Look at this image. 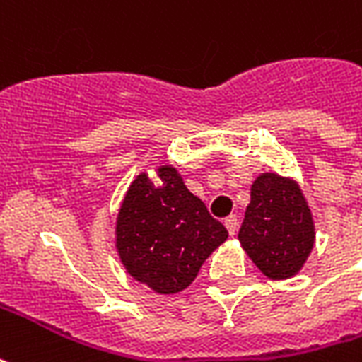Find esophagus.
Wrapping results in <instances>:
<instances>
[{
	"label": "esophagus",
	"mask_w": 362,
	"mask_h": 362,
	"mask_svg": "<svg viewBox=\"0 0 362 362\" xmlns=\"http://www.w3.org/2000/svg\"><path fill=\"white\" fill-rule=\"evenodd\" d=\"M224 226L228 228L230 235H234L235 232H238V216L235 215H230L226 221H224Z\"/></svg>",
	"instance_id": "34e87169"
}]
</instances>
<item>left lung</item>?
Returning <instances> with one entry per match:
<instances>
[{
    "label": "left lung",
    "mask_w": 362,
    "mask_h": 362,
    "mask_svg": "<svg viewBox=\"0 0 362 362\" xmlns=\"http://www.w3.org/2000/svg\"><path fill=\"white\" fill-rule=\"evenodd\" d=\"M249 259L264 276L297 274L315 245V222L299 184L280 174H261L238 234Z\"/></svg>",
    "instance_id": "1"
}]
</instances>
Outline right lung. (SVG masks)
Segmentation results:
<instances>
[{
  "instance_id": "add662e5",
  "label": "right lung",
  "mask_w": 362,
  "mask_h": 362,
  "mask_svg": "<svg viewBox=\"0 0 362 362\" xmlns=\"http://www.w3.org/2000/svg\"><path fill=\"white\" fill-rule=\"evenodd\" d=\"M146 173L130 184L117 216V249L128 274L157 293H176L194 282L228 230L209 215L174 167Z\"/></svg>"
}]
</instances>
